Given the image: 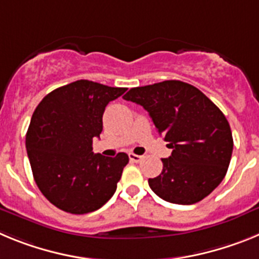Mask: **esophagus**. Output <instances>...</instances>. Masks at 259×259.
Masks as SVG:
<instances>
[{"label":"esophagus","instance_id":"34e87169","mask_svg":"<svg viewBox=\"0 0 259 259\" xmlns=\"http://www.w3.org/2000/svg\"><path fill=\"white\" fill-rule=\"evenodd\" d=\"M128 157H130V159H131L132 162H136V163L141 162V159H143V155H137V154H134V153H130Z\"/></svg>","mask_w":259,"mask_h":259}]
</instances>
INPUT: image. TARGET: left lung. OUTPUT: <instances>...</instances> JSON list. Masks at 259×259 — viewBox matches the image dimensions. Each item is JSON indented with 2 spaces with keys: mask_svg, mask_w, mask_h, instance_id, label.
<instances>
[{
  "mask_svg": "<svg viewBox=\"0 0 259 259\" xmlns=\"http://www.w3.org/2000/svg\"><path fill=\"white\" fill-rule=\"evenodd\" d=\"M123 98L149 113L172 149L170 157L162 158V172L148 180L152 191L179 205L209 196L227 174L233 149L230 123L219 107L180 80L132 88Z\"/></svg>",
  "mask_w": 259,
  "mask_h": 259,
  "instance_id": "left-lung-1",
  "label": "left lung"
}]
</instances>
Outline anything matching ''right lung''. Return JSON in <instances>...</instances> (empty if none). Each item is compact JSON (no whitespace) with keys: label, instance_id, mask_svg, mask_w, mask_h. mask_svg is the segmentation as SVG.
I'll return each mask as SVG.
<instances>
[{"label":"right lung","instance_id":"1","mask_svg":"<svg viewBox=\"0 0 259 259\" xmlns=\"http://www.w3.org/2000/svg\"><path fill=\"white\" fill-rule=\"evenodd\" d=\"M125 91L77 80L54 89L36 107L27 154L38 189L58 209L87 214L115 193L128 155L95 154L92 143L102 132L105 107Z\"/></svg>","mask_w":259,"mask_h":259}]
</instances>
